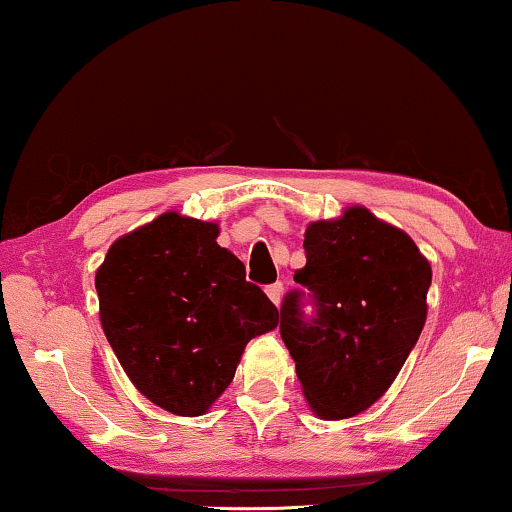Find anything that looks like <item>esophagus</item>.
I'll use <instances>...</instances> for the list:
<instances>
[{"instance_id": "1", "label": "esophagus", "mask_w": 512, "mask_h": 512, "mask_svg": "<svg viewBox=\"0 0 512 512\" xmlns=\"http://www.w3.org/2000/svg\"><path fill=\"white\" fill-rule=\"evenodd\" d=\"M265 293H268V298L279 307V303H282V296H284V284L282 282L270 284L268 289H265Z\"/></svg>"}]
</instances>
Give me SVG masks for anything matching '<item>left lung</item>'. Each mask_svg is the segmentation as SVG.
I'll return each mask as SVG.
<instances>
[{
    "mask_svg": "<svg viewBox=\"0 0 512 512\" xmlns=\"http://www.w3.org/2000/svg\"><path fill=\"white\" fill-rule=\"evenodd\" d=\"M303 247L307 263L293 275L303 291L284 296L279 333L310 408L321 419L354 417L384 396L417 345L431 265L408 233L366 207L310 223Z\"/></svg>",
    "mask_w": 512,
    "mask_h": 512,
    "instance_id": "left-lung-1",
    "label": "left lung"
}]
</instances>
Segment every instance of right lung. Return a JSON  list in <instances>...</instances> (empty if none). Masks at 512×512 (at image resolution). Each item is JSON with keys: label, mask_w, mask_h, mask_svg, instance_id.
Listing matches in <instances>:
<instances>
[{"label": "right lung", "mask_w": 512, "mask_h": 512, "mask_svg": "<svg viewBox=\"0 0 512 512\" xmlns=\"http://www.w3.org/2000/svg\"><path fill=\"white\" fill-rule=\"evenodd\" d=\"M216 223L165 212L118 237L97 268L100 321L132 384L172 415H205L233 382L247 342L277 326V307Z\"/></svg>", "instance_id": "right-lung-1"}]
</instances>
